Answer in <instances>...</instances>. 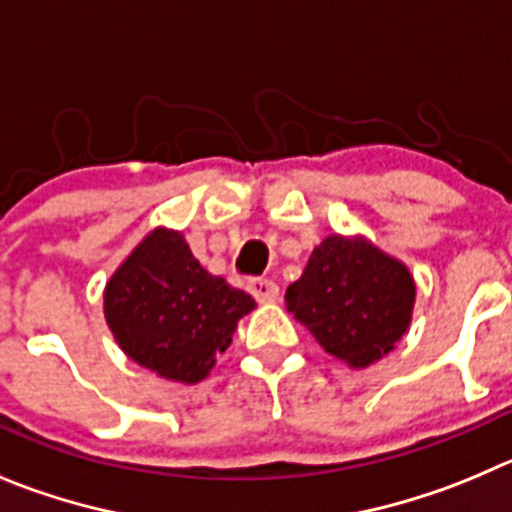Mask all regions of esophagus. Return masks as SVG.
Instances as JSON below:
<instances>
[{"label": "esophagus", "mask_w": 512, "mask_h": 512, "mask_svg": "<svg viewBox=\"0 0 512 512\" xmlns=\"http://www.w3.org/2000/svg\"><path fill=\"white\" fill-rule=\"evenodd\" d=\"M247 290H250L252 298L260 300V303H272V300L278 298V285L270 278H252L250 283H247Z\"/></svg>", "instance_id": "1"}]
</instances>
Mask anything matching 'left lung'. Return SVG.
<instances>
[{
	"instance_id": "left-lung-1",
	"label": "left lung",
	"mask_w": 512,
	"mask_h": 512,
	"mask_svg": "<svg viewBox=\"0 0 512 512\" xmlns=\"http://www.w3.org/2000/svg\"><path fill=\"white\" fill-rule=\"evenodd\" d=\"M414 293L412 275L394 257L331 234L285 290V303L328 353L364 369L407 333Z\"/></svg>"
}]
</instances>
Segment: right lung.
Returning <instances> with one entry per match:
<instances>
[{
    "mask_svg": "<svg viewBox=\"0 0 512 512\" xmlns=\"http://www.w3.org/2000/svg\"><path fill=\"white\" fill-rule=\"evenodd\" d=\"M252 308L245 290L209 275L169 229L148 234L105 288V321L123 353L184 384L209 374Z\"/></svg>",
    "mask_w": 512,
    "mask_h": 512,
    "instance_id": "right-lung-1",
    "label": "right lung"
}]
</instances>
